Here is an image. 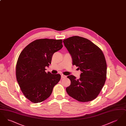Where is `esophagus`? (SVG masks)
Instances as JSON below:
<instances>
[{
	"mask_svg": "<svg viewBox=\"0 0 126 126\" xmlns=\"http://www.w3.org/2000/svg\"><path fill=\"white\" fill-rule=\"evenodd\" d=\"M61 78H66V76H65V75H63V74H61Z\"/></svg>",
	"mask_w": 126,
	"mask_h": 126,
	"instance_id": "34e87169",
	"label": "esophagus"
}]
</instances>
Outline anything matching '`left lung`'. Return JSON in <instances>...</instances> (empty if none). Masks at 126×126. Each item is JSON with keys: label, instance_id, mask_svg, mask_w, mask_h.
<instances>
[{"label": "left lung", "instance_id": "8db88e82", "mask_svg": "<svg viewBox=\"0 0 126 126\" xmlns=\"http://www.w3.org/2000/svg\"><path fill=\"white\" fill-rule=\"evenodd\" d=\"M71 56L73 64L81 71L80 78L70 75V85L66 88L68 94L79 102H87L95 99L104 85L107 64L102 50L90 40L72 36L63 41Z\"/></svg>", "mask_w": 126, "mask_h": 126}]
</instances>
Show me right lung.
Listing matches in <instances>:
<instances>
[{"mask_svg":"<svg viewBox=\"0 0 126 126\" xmlns=\"http://www.w3.org/2000/svg\"><path fill=\"white\" fill-rule=\"evenodd\" d=\"M63 47L62 40L42 39L30 43L20 54L16 77L25 97L33 103L43 102L51 95L60 81V74L45 71L55 52Z\"/></svg>","mask_w":126,"mask_h":126,"instance_id":"right-lung-1","label":"right lung"}]
</instances>
